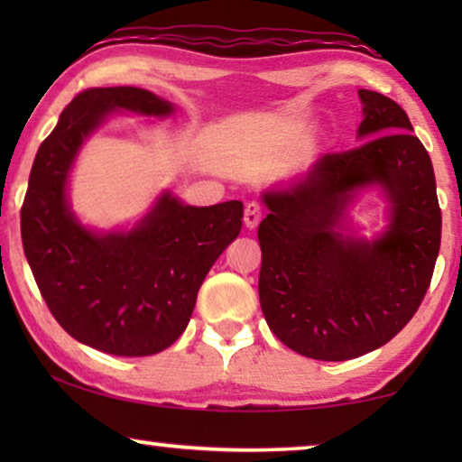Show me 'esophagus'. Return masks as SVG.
Here are the masks:
<instances>
[{
	"mask_svg": "<svg viewBox=\"0 0 462 462\" xmlns=\"http://www.w3.org/2000/svg\"><path fill=\"white\" fill-rule=\"evenodd\" d=\"M261 218H263V208L258 206L256 201H248L244 210V225L248 226V229H254V226L261 223Z\"/></svg>",
	"mask_w": 462,
	"mask_h": 462,
	"instance_id": "1",
	"label": "esophagus"
}]
</instances>
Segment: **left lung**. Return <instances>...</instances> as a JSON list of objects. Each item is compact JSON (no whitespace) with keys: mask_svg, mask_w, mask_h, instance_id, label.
Segmentation results:
<instances>
[{"mask_svg":"<svg viewBox=\"0 0 462 462\" xmlns=\"http://www.w3.org/2000/svg\"><path fill=\"white\" fill-rule=\"evenodd\" d=\"M364 144L328 153L305 176L263 193L258 296L271 332L311 359L345 362L389 343L431 283L441 210L431 157L395 100L359 90ZM390 201V225L357 238L346 210L364 188Z\"/></svg>","mask_w":462,"mask_h":462,"instance_id":"obj_1","label":"left lung"}]
</instances>
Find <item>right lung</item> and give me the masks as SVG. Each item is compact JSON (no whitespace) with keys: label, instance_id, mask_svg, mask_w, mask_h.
<instances>
[{"label":"right lung","instance_id":"add662e5","mask_svg":"<svg viewBox=\"0 0 462 462\" xmlns=\"http://www.w3.org/2000/svg\"><path fill=\"white\" fill-rule=\"evenodd\" d=\"M116 111L168 117L174 105L132 86L78 94L37 149L21 236L54 319L92 349L143 357L185 332L208 271L239 236L244 204L185 206L163 191L128 231L81 225L69 206V174L86 138Z\"/></svg>","mask_w":462,"mask_h":462}]
</instances>
